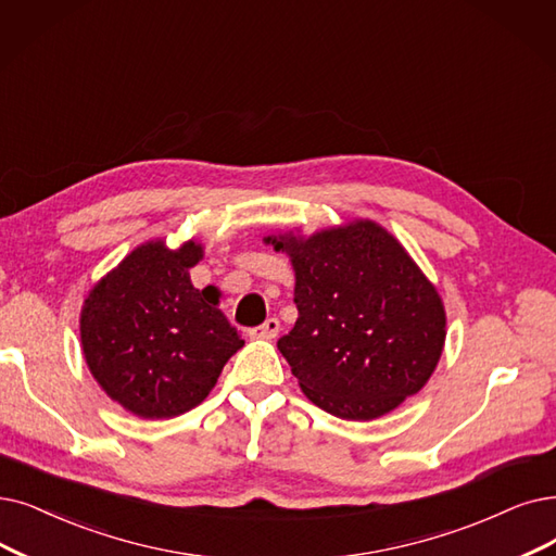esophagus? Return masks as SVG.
I'll list each match as a JSON object with an SVG mask.
<instances>
[{
  "label": "esophagus",
  "instance_id": "1",
  "mask_svg": "<svg viewBox=\"0 0 556 556\" xmlns=\"http://www.w3.org/2000/svg\"><path fill=\"white\" fill-rule=\"evenodd\" d=\"M280 330V321L276 317H269L262 326H255L251 328V338H257V340H274L278 336Z\"/></svg>",
  "mask_w": 556,
  "mask_h": 556
}]
</instances>
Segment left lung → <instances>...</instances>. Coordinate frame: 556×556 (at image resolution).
Here are the masks:
<instances>
[{
    "instance_id": "left-lung-1",
    "label": "left lung",
    "mask_w": 556,
    "mask_h": 556,
    "mask_svg": "<svg viewBox=\"0 0 556 556\" xmlns=\"http://www.w3.org/2000/svg\"><path fill=\"white\" fill-rule=\"evenodd\" d=\"M266 241L296 271L299 319L278 349L309 402L363 421L421 390L445 344V307L402 243L371 220Z\"/></svg>"
}]
</instances>
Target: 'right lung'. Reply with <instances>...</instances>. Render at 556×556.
<instances>
[{
    "label": "right lung",
    "mask_w": 556,
    "mask_h": 556,
    "mask_svg": "<svg viewBox=\"0 0 556 556\" xmlns=\"http://www.w3.org/2000/svg\"><path fill=\"white\" fill-rule=\"evenodd\" d=\"M201 243L168 251L150 241L131 251L88 294L81 346L96 381L129 413L148 419L191 410L243 346L216 294L195 290L191 266Z\"/></svg>",
    "instance_id": "obj_1"
}]
</instances>
